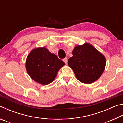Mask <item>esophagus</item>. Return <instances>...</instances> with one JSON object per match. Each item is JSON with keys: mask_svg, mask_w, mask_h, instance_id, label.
I'll use <instances>...</instances> for the list:
<instances>
[{"mask_svg": "<svg viewBox=\"0 0 123 123\" xmlns=\"http://www.w3.org/2000/svg\"><path fill=\"white\" fill-rule=\"evenodd\" d=\"M63 61H64V63H65L66 64H67V62H68V59H67V58H64V59H63Z\"/></svg>", "mask_w": 123, "mask_h": 123, "instance_id": "obj_1", "label": "esophagus"}]
</instances>
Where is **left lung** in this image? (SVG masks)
<instances>
[{
    "label": "left lung",
    "instance_id": "1",
    "mask_svg": "<svg viewBox=\"0 0 123 123\" xmlns=\"http://www.w3.org/2000/svg\"><path fill=\"white\" fill-rule=\"evenodd\" d=\"M68 65L73 70L77 79L84 84H91L103 73L106 65L105 57L93 47L86 43L74 48Z\"/></svg>",
    "mask_w": 123,
    "mask_h": 123
}]
</instances>
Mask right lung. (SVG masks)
Here are the masks:
<instances>
[{
	"mask_svg": "<svg viewBox=\"0 0 123 123\" xmlns=\"http://www.w3.org/2000/svg\"><path fill=\"white\" fill-rule=\"evenodd\" d=\"M64 62L47 48H38L30 52L27 57L26 68L29 76L42 85L51 83Z\"/></svg>",
	"mask_w": 123,
	"mask_h": 123,
	"instance_id": "add662e5",
	"label": "right lung"
}]
</instances>
